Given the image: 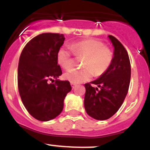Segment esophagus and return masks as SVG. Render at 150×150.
<instances>
[{
  "label": "esophagus",
  "instance_id": "34e87169",
  "mask_svg": "<svg viewBox=\"0 0 150 150\" xmlns=\"http://www.w3.org/2000/svg\"><path fill=\"white\" fill-rule=\"evenodd\" d=\"M71 86H72L73 89H74V88H75L76 86H77V85L75 84V83H71Z\"/></svg>",
  "mask_w": 150,
  "mask_h": 150
}]
</instances>
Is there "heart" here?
<instances>
[{"label":"heart","instance_id":"b5f03b06","mask_svg":"<svg viewBox=\"0 0 150 150\" xmlns=\"http://www.w3.org/2000/svg\"><path fill=\"white\" fill-rule=\"evenodd\" d=\"M74 54L78 57H85L83 67L80 70H72L64 75V79L71 83L88 81L93 76H100L109 68L112 61V52L109 48L104 46L102 42L97 40L88 39L79 41L72 45ZM58 64L64 70L73 67L72 54L68 47H61L57 52Z\"/></svg>","mask_w":150,"mask_h":150}]
</instances>
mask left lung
I'll list each match as a JSON object with an SVG mask.
<instances>
[{
    "label": "left lung",
    "instance_id": "8db88e82",
    "mask_svg": "<svg viewBox=\"0 0 150 150\" xmlns=\"http://www.w3.org/2000/svg\"><path fill=\"white\" fill-rule=\"evenodd\" d=\"M114 47L111 64L98 79L85 84L84 107L97 120H108L122 104L129 88L131 64L126 50L113 36H108ZM96 84L97 87H94Z\"/></svg>",
    "mask_w": 150,
    "mask_h": 150
}]
</instances>
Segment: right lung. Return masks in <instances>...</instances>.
<instances>
[{"label": "right lung", "instance_id": "add662e5", "mask_svg": "<svg viewBox=\"0 0 150 150\" xmlns=\"http://www.w3.org/2000/svg\"><path fill=\"white\" fill-rule=\"evenodd\" d=\"M64 40V34H39L25 45L19 58L18 92L28 112L39 121H50L59 116L66 95L71 91L68 81L58 79L62 71L57 52Z\"/></svg>", "mask_w": 150, "mask_h": 150}]
</instances>
